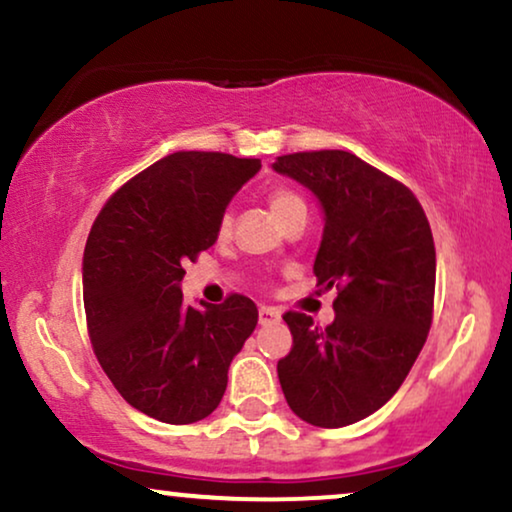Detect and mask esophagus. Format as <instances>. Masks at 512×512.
Returning a JSON list of instances; mask_svg holds the SVG:
<instances>
[{
	"label": "esophagus",
	"mask_w": 512,
	"mask_h": 512,
	"mask_svg": "<svg viewBox=\"0 0 512 512\" xmlns=\"http://www.w3.org/2000/svg\"><path fill=\"white\" fill-rule=\"evenodd\" d=\"M278 319H281V309L260 307V323H262V326H267V323H274Z\"/></svg>",
	"instance_id": "obj_1"
}]
</instances>
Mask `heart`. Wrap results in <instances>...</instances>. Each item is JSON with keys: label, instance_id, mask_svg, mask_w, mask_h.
<instances>
[{"label": "heart", "instance_id": "b5f03b06", "mask_svg": "<svg viewBox=\"0 0 512 512\" xmlns=\"http://www.w3.org/2000/svg\"><path fill=\"white\" fill-rule=\"evenodd\" d=\"M300 205H304L300 196H295L293 191H286V189H278L271 193V210H274V215L281 219L286 212H290L293 208H300ZM231 231V215L226 212V215L219 219V236H229Z\"/></svg>", "mask_w": 512, "mask_h": 512}]
</instances>
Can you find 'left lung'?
Instances as JSON below:
<instances>
[{"instance_id":"8db88e82","label":"left lung","mask_w":512,"mask_h":512,"mask_svg":"<svg viewBox=\"0 0 512 512\" xmlns=\"http://www.w3.org/2000/svg\"><path fill=\"white\" fill-rule=\"evenodd\" d=\"M278 174L321 203L314 260L319 286L338 288L326 331L288 312L293 349L276 371L288 406L316 428H345L392 399L428 338L435 304V241L418 198L354 153L276 158Z\"/></svg>"}]
</instances>
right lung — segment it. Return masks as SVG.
Here are the masks:
<instances>
[{
  "label": "right lung",
  "mask_w": 512,
  "mask_h": 512,
  "mask_svg": "<svg viewBox=\"0 0 512 512\" xmlns=\"http://www.w3.org/2000/svg\"><path fill=\"white\" fill-rule=\"evenodd\" d=\"M260 167L229 153L165 155L115 191L89 231L82 295L94 354L122 399L160 423L208 418L257 326L250 297L191 307L179 283Z\"/></svg>",
  "instance_id": "1"
}]
</instances>
